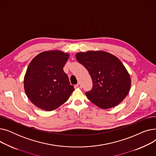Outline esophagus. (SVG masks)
<instances>
[{
    "instance_id": "esophagus-1",
    "label": "esophagus",
    "mask_w": 156,
    "mask_h": 156,
    "mask_svg": "<svg viewBox=\"0 0 156 156\" xmlns=\"http://www.w3.org/2000/svg\"><path fill=\"white\" fill-rule=\"evenodd\" d=\"M76 88H81V85L80 83H78L77 85H76V86H75Z\"/></svg>"
}]
</instances>
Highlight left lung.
Segmentation results:
<instances>
[{"label":"left lung","instance_id":"left-lung-1","mask_svg":"<svg viewBox=\"0 0 156 156\" xmlns=\"http://www.w3.org/2000/svg\"><path fill=\"white\" fill-rule=\"evenodd\" d=\"M76 58L92 80V89L85 93L90 101L101 109H108L125 99L130 90L132 80L116 56L103 51H88L76 53Z\"/></svg>","mask_w":156,"mask_h":156}]
</instances>
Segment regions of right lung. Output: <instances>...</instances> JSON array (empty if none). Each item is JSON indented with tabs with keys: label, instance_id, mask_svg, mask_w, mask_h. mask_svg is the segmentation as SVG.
I'll list each match as a JSON object with an SVG mask.
<instances>
[{
	"label": "right lung",
	"instance_id": "right-lung-1",
	"mask_svg": "<svg viewBox=\"0 0 156 156\" xmlns=\"http://www.w3.org/2000/svg\"><path fill=\"white\" fill-rule=\"evenodd\" d=\"M68 53L54 50L38 54L30 62L24 77V89L30 101L46 111L58 108L75 90L63 68Z\"/></svg>",
	"mask_w": 156,
	"mask_h": 156
}]
</instances>
